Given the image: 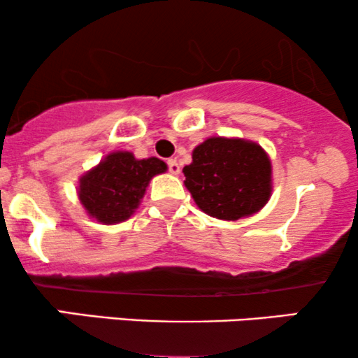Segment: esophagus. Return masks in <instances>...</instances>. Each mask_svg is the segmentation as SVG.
<instances>
[{
	"label": "esophagus",
	"instance_id": "34e87169",
	"mask_svg": "<svg viewBox=\"0 0 358 358\" xmlns=\"http://www.w3.org/2000/svg\"><path fill=\"white\" fill-rule=\"evenodd\" d=\"M167 166H169V172H171V174L178 176L179 172H180V166H179V162L176 161V159H169V161H167Z\"/></svg>",
	"mask_w": 358,
	"mask_h": 358
}]
</instances>
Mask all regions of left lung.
<instances>
[{
  "label": "left lung",
  "mask_w": 358,
  "mask_h": 358,
  "mask_svg": "<svg viewBox=\"0 0 358 358\" xmlns=\"http://www.w3.org/2000/svg\"><path fill=\"white\" fill-rule=\"evenodd\" d=\"M182 172L197 208L222 221L253 216L271 197L270 155L246 138H206L192 150V162Z\"/></svg>",
  "instance_id": "obj_1"
}]
</instances>
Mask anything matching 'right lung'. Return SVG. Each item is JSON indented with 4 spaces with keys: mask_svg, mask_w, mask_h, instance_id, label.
<instances>
[{
    "mask_svg": "<svg viewBox=\"0 0 358 358\" xmlns=\"http://www.w3.org/2000/svg\"><path fill=\"white\" fill-rule=\"evenodd\" d=\"M166 171L167 164L161 159H136L129 150H115L80 176V204L92 220L119 224L136 213L150 179Z\"/></svg>",
    "mask_w": 358,
    "mask_h": 358,
    "instance_id": "obj_1",
    "label": "right lung"
}]
</instances>
